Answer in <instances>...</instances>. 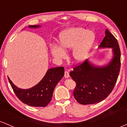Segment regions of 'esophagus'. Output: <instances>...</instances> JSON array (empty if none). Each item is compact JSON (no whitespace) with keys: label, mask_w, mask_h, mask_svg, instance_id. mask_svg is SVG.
<instances>
[{"label":"esophagus","mask_w":127,"mask_h":127,"mask_svg":"<svg viewBox=\"0 0 127 127\" xmlns=\"http://www.w3.org/2000/svg\"><path fill=\"white\" fill-rule=\"evenodd\" d=\"M69 76H70L69 73H68L67 71H65V72H64V77H65V78H69Z\"/></svg>","instance_id":"34e87169"}]
</instances>
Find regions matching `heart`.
I'll use <instances>...</instances> for the list:
<instances>
[{
	"label": "heart",
	"mask_w": 127,
	"mask_h": 127,
	"mask_svg": "<svg viewBox=\"0 0 127 127\" xmlns=\"http://www.w3.org/2000/svg\"><path fill=\"white\" fill-rule=\"evenodd\" d=\"M95 40V34L92 30L83 27H72L63 30L59 36V46H53L51 53L57 60L64 59L65 51L72 49V56L75 61L81 62L88 55Z\"/></svg>",
	"instance_id": "b5f03b06"
}]
</instances>
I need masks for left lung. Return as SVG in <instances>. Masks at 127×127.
<instances>
[{
	"mask_svg": "<svg viewBox=\"0 0 127 127\" xmlns=\"http://www.w3.org/2000/svg\"><path fill=\"white\" fill-rule=\"evenodd\" d=\"M98 48H112L113 57L107 64H94L88 59L73 68L70 76L76 83L73 95L81 104H91L104 100L114 88L121 67L118 42L106 29Z\"/></svg>",
	"mask_w": 127,
	"mask_h": 127,
	"instance_id": "8db88e82",
	"label": "left lung"
}]
</instances>
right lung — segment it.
<instances>
[{
	"label": "right lung",
	"mask_w": 127,
	"mask_h": 127,
	"mask_svg": "<svg viewBox=\"0 0 127 127\" xmlns=\"http://www.w3.org/2000/svg\"><path fill=\"white\" fill-rule=\"evenodd\" d=\"M28 27L37 29L40 27V26H29ZM64 75V68L63 67L49 68L41 81L29 89L18 88L9 77L8 78L15 95L23 103L33 107H45L51 100L55 86Z\"/></svg>",
	"instance_id": "add662e5"
}]
</instances>
